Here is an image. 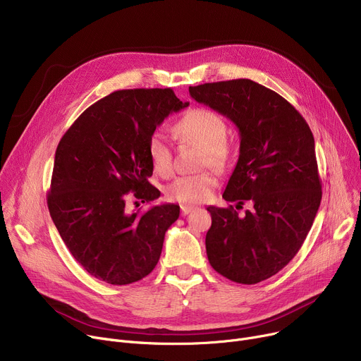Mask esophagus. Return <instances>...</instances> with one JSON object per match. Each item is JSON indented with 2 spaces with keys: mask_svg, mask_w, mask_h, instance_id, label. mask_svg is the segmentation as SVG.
I'll list each match as a JSON object with an SVG mask.
<instances>
[{
  "mask_svg": "<svg viewBox=\"0 0 361 361\" xmlns=\"http://www.w3.org/2000/svg\"><path fill=\"white\" fill-rule=\"evenodd\" d=\"M195 210V207L193 206H185V204H183L181 206V213L185 216V214H188L190 212H193Z\"/></svg>",
  "mask_w": 361,
  "mask_h": 361,
  "instance_id": "34e87169",
  "label": "esophagus"
}]
</instances>
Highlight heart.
<instances>
[{"instance_id":"1","label":"heart","mask_w":361,"mask_h":361,"mask_svg":"<svg viewBox=\"0 0 361 361\" xmlns=\"http://www.w3.org/2000/svg\"><path fill=\"white\" fill-rule=\"evenodd\" d=\"M176 136L202 149V166L222 170L229 158V143L226 142L228 125L225 118L212 109L195 107L183 114L173 128ZM148 155L154 171L159 176H170L173 170V149L166 137L155 133L148 142ZM216 185L209 173L183 176L176 178L165 188L166 199L183 203L197 204L206 202Z\"/></svg>"}]
</instances>
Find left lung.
<instances>
[{"instance_id": "left-lung-1", "label": "left lung", "mask_w": 361, "mask_h": 361, "mask_svg": "<svg viewBox=\"0 0 361 361\" xmlns=\"http://www.w3.org/2000/svg\"><path fill=\"white\" fill-rule=\"evenodd\" d=\"M197 103L226 116L241 145L224 199L252 203L244 216L209 206L210 266L243 284L270 279L298 254L322 199L315 140L302 114L276 91L251 80L188 88Z\"/></svg>"}]
</instances>
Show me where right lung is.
I'll use <instances>...</instances> for the list:
<instances>
[{
    "instance_id": "obj_1",
    "label": "right lung",
    "mask_w": 361,
    "mask_h": 361,
    "mask_svg": "<svg viewBox=\"0 0 361 361\" xmlns=\"http://www.w3.org/2000/svg\"><path fill=\"white\" fill-rule=\"evenodd\" d=\"M187 106L171 88L118 90L90 106L62 136L47 207L72 257L95 279L125 286L155 269L180 206L130 213L126 196L135 191L142 203L159 197L148 181V142L168 114Z\"/></svg>"
}]
</instances>
